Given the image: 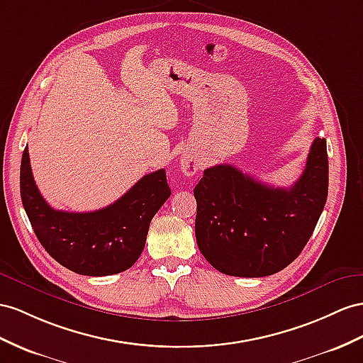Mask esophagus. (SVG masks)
I'll return each mask as SVG.
<instances>
[{
  "label": "esophagus",
  "instance_id": "34e87169",
  "mask_svg": "<svg viewBox=\"0 0 363 363\" xmlns=\"http://www.w3.org/2000/svg\"><path fill=\"white\" fill-rule=\"evenodd\" d=\"M201 169V164L196 160V157H193L191 155H184L182 160H181V170L184 174L187 176H193L196 174L198 170Z\"/></svg>",
  "mask_w": 363,
  "mask_h": 363
}]
</instances>
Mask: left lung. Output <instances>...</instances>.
Listing matches in <instances>:
<instances>
[{"instance_id": "8db88e82", "label": "left lung", "mask_w": 363, "mask_h": 363, "mask_svg": "<svg viewBox=\"0 0 363 363\" xmlns=\"http://www.w3.org/2000/svg\"><path fill=\"white\" fill-rule=\"evenodd\" d=\"M193 191L202 256L224 274H274L301 255L327 202V141L314 139L305 170L290 189L270 187L220 164L203 172Z\"/></svg>"}]
</instances>
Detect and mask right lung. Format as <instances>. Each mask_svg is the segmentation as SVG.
I'll return each mask as SVG.
<instances>
[{
	"label": "right lung",
	"mask_w": 363,
	"mask_h": 363,
	"mask_svg": "<svg viewBox=\"0 0 363 363\" xmlns=\"http://www.w3.org/2000/svg\"><path fill=\"white\" fill-rule=\"evenodd\" d=\"M23 206L36 238L55 261L84 276L125 272L141 256L150 220L170 198L165 170L145 174L108 207L89 213L52 208L33 181L29 148L21 157Z\"/></svg>",
	"instance_id": "obj_1"
}]
</instances>
